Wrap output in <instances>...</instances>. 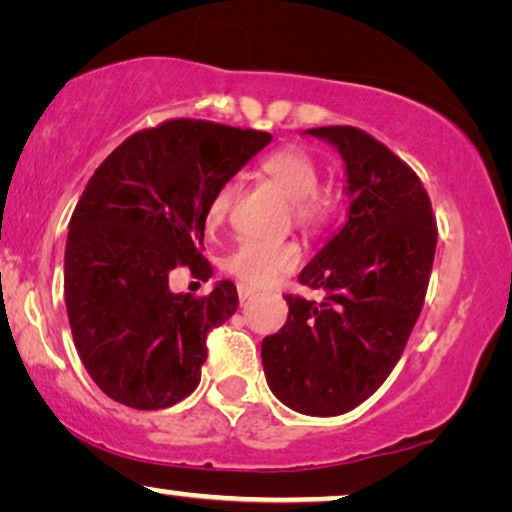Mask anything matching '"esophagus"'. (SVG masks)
<instances>
[{"mask_svg": "<svg viewBox=\"0 0 512 512\" xmlns=\"http://www.w3.org/2000/svg\"><path fill=\"white\" fill-rule=\"evenodd\" d=\"M237 296H240V303L244 305L247 300H251V296H254V289H249V286L240 284V286H237Z\"/></svg>", "mask_w": 512, "mask_h": 512, "instance_id": "1", "label": "esophagus"}]
</instances>
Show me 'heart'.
Instances as JSON below:
<instances>
[{"mask_svg": "<svg viewBox=\"0 0 512 512\" xmlns=\"http://www.w3.org/2000/svg\"><path fill=\"white\" fill-rule=\"evenodd\" d=\"M261 172L291 200L293 219L305 228H321L335 212L333 195L319 188V165L298 146H286L270 153ZM235 186L223 184L207 205V223L216 226L233 202ZM300 263V249L293 242L247 240L226 258V270L247 286H270L277 277Z\"/></svg>", "mask_w": 512, "mask_h": 512, "instance_id": "1", "label": "heart"}]
</instances>
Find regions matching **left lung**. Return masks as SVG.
<instances>
[{
    "instance_id": "1",
    "label": "left lung",
    "mask_w": 512,
    "mask_h": 512,
    "mask_svg": "<svg viewBox=\"0 0 512 512\" xmlns=\"http://www.w3.org/2000/svg\"><path fill=\"white\" fill-rule=\"evenodd\" d=\"M345 160L347 221L298 279L321 303L286 296L282 331L261 345L265 380L286 408L312 417L354 410L401 359L429 286L438 230L415 172L349 125L312 128Z\"/></svg>"
}]
</instances>
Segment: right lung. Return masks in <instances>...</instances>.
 I'll return each instance as SVG.
<instances>
[{
    "instance_id": "right-lung-1",
    "label": "right lung",
    "mask_w": 512,
    "mask_h": 512,
    "mask_svg": "<svg viewBox=\"0 0 512 512\" xmlns=\"http://www.w3.org/2000/svg\"><path fill=\"white\" fill-rule=\"evenodd\" d=\"M272 135L167 121L109 153L79 198L65 247V305L76 352L116 403L170 408L193 394L207 333L240 305L233 282L193 298L170 272L212 277L202 258L207 205Z\"/></svg>"
}]
</instances>
